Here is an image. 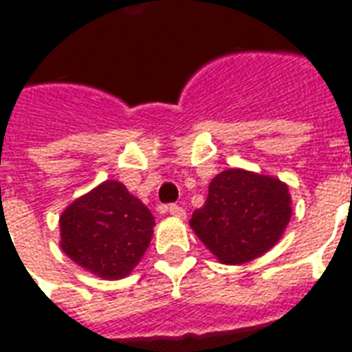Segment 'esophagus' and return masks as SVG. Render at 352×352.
I'll list each match as a JSON object with an SVG mask.
<instances>
[{"label":"esophagus","instance_id":"esophagus-1","mask_svg":"<svg viewBox=\"0 0 352 352\" xmlns=\"http://www.w3.org/2000/svg\"><path fill=\"white\" fill-rule=\"evenodd\" d=\"M168 212L171 216H175V218H181V220H183V218H186V212H184L183 207H179V205H169Z\"/></svg>","mask_w":352,"mask_h":352}]
</instances>
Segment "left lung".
<instances>
[{"label":"left lung","mask_w":352,"mask_h":352,"mask_svg":"<svg viewBox=\"0 0 352 352\" xmlns=\"http://www.w3.org/2000/svg\"><path fill=\"white\" fill-rule=\"evenodd\" d=\"M293 214L289 186L278 177L229 168L210 181L190 228L223 265H244L282 239Z\"/></svg>","instance_id":"1"}]
</instances>
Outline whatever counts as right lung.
<instances>
[{
    "mask_svg": "<svg viewBox=\"0 0 352 352\" xmlns=\"http://www.w3.org/2000/svg\"><path fill=\"white\" fill-rule=\"evenodd\" d=\"M155 216L119 181H104L59 216V246L91 274L121 280L149 248Z\"/></svg>",
    "mask_w": 352,
    "mask_h": 352,
    "instance_id": "1",
    "label": "right lung"
}]
</instances>
